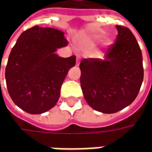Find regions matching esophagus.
<instances>
[{
    "instance_id": "34e87169",
    "label": "esophagus",
    "mask_w": 152,
    "mask_h": 152,
    "mask_svg": "<svg viewBox=\"0 0 152 152\" xmlns=\"http://www.w3.org/2000/svg\"><path fill=\"white\" fill-rule=\"evenodd\" d=\"M80 55H77L76 56V66L80 65Z\"/></svg>"
}]
</instances>
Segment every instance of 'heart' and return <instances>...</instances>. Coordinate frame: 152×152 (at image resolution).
I'll use <instances>...</instances> for the list:
<instances>
[{
	"label": "heart",
	"instance_id": "heart-1",
	"mask_svg": "<svg viewBox=\"0 0 152 152\" xmlns=\"http://www.w3.org/2000/svg\"><path fill=\"white\" fill-rule=\"evenodd\" d=\"M102 37V32L101 31H97L95 33H94L91 36H89V37H87V39H86V40L84 41V44L85 45H92V44H94L95 42H97L98 40H99ZM112 43L111 41V39L109 37H104L102 39V44L103 46H108Z\"/></svg>",
	"mask_w": 152,
	"mask_h": 152
}]
</instances>
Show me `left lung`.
<instances>
[{
  "mask_svg": "<svg viewBox=\"0 0 152 152\" xmlns=\"http://www.w3.org/2000/svg\"><path fill=\"white\" fill-rule=\"evenodd\" d=\"M115 43L103 59L84 58L80 63V86L86 102L98 112L111 114L130 105L143 80L142 55L129 28L116 25Z\"/></svg>",
  "mask_w": 152,
  "mask_h": 152,
  "instance_id": "1",
  "label": "left lung"
}]
</instances>
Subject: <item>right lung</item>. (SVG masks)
<instances>
[{
	"mask_svg": "<svg viewBox=\"0 0 152 152\" xmlns=\"http://www.w3.org/2000/svg\"><path fill=\"white\" fill-rule=\"evenodd\" d=\"M68 41L62 31L34 26L23 31L9 56L5 80L10 98L29 114H41L58 102L60 89L76 56L55 53Z\"/></svg>",
	"mask_w": 152,
	"mask_h": 152,
	"instance_id": "1",
	"label": "right lung"
}]
</instances>
